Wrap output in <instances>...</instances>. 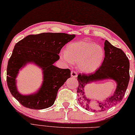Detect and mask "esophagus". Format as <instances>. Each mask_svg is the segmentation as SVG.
Returning a JSON list of instances; mask_svg holds the SVG:
<instances>
[{"instance_id":"obj_1","label":"esophagus","mask_w":135,"mask_h":135,"mask_svg":"<svg viewBox=\"0 0 135 135\" xmlns=\"http://www.w3.org/2000/svg\"><path fill=\"white\" fill-rule=\"evenodd\" d=\"M71 77H72V78H77L78 74H77V73L75 72V71H71Z\"/></svg>"}]
</instances>
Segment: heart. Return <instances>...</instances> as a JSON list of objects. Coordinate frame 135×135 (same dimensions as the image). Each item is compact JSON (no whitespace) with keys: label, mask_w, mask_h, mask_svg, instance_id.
I'll list each match as a JSON object with an SVG mask.
<instances>
[{"label":"heart","mask_w":135,"mask_h":135,"mask_svg":"<svg viewBox=\"0 0 135 135\" xmlns=\"http://www.w3.org/2000/svg\"><path fill=\"white\" fill-rule=\"evenodd\" d=\"M59 57L68 65L77 63L78 69L81 72L91 73L101 66L105 52L96 43L83 40L68 44L66 52H60Z\"/></svg>","instance_id":"b5f03b06"}]
</instances>
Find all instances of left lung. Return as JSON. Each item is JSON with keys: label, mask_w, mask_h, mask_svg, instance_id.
<instances>
[{"label": "left lung", "mask_w": 135, "mask_h": 135, "mask_svg": "<svg viewBox=\"0 0 135 135\" xmlns=\"http://www.w3.org/2000/svg\"><path fill=\"white\" fill-rule=\"evenodd\" d=\"M105 57L102 65L94 73L79 74L78 76V102L88 111H103L121 102L124 97L129 81V62L128 58L121 49L111 44L107 40L104 41ZM111 79L117 83L115 91L96 108L86 96L84 88L93 82Z\"/></svg>", "instance_id": "1"}]
</instances>
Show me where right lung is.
Wrapping results in <instances>:
<instances>
[{
  "label": "right lung",
  "instance_id": "obj_1",
  "mask_svg": "<svg viewBox=\"0 0 135 135\" xmlns=\"http://www.w3.org/2000/svg\"><path fill=\"white\" fill-rule=\"evenodd\" d=\"M75 37L66 33H42L27 36L15 45L8 61L7 83L12 95L22 105L33 109L53 105L59 89L71 77L69 69H61L54 63L59 59L63 46ZM31 63L42 69V84L35 93L22 95L18 91L16 78L19 71Z\"/></svg>",
  "mask_w": 135,
  "mask_h": 135
}]
</instances>
